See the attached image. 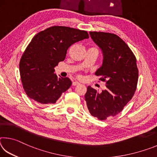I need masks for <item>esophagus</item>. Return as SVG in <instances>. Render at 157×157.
Wrapping results in <instances>:
<instances>
[{
    "label": "esophagus",
    "instance_id": "esophagus-1",
    "mask_svg": "<svg viewBox=\"0 0 157 157\" xmlns=\"http://www.w3.org/2000/svg\"><path fill=\"white\" fill-rule=\"evenodd\" d=\"M72 84H73V86H78V85L79 84V83L78 82H73Z\"/></svg>",
    "mask_w": 157,
    "mask_h": 157
}]
</instances>
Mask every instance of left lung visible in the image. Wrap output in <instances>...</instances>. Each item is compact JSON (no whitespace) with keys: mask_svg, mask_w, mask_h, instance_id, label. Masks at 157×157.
<instances>
[{"mask_svg":"<svg viewBox=\"0 0 157 157\" xmlns=\"http://www.w3.org/2000/svg\"><path fill=\"white\" fill-rule=\"evenodd\" d=\"M89 34L102 51V65L95 74L106 82V88L100 93L89 86L85 100L90 113L105 121L120 113L134 96L139 70L134 53L118 36L103 32Z\"/></svg>","mask_w":157,"mask_h":157,"instance_id":"8db88e82","label":"left lung"}]
</instances>
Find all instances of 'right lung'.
Instances as JSON below:
<instances>
[{
  "mask_svg": "<svg viewBox=\"0 0 157 157\" xmlns=\"http://www.w3.org/2000/svg\"><path fill=\"white\" fill-rule=\"evenodd\" d=\"M86 31L65 26H52L34 36L21 58V82L28 96L39 104H54L71 86L68 78L54 73L64 60L68 48L88 39Z\"/></svg>",
  "mask_w": 157,
  "mask_h": 157,
  "instance_id": "obj_1",
  "label": "right lung"
}]
</instances>
